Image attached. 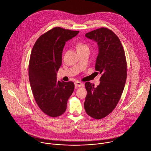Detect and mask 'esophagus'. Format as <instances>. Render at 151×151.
Segmentation results:
<instances>
[{
  "label": "esophagus",
  "mask_w": 151,
  "mask_h": 151,
  "mask_svg": "<svg viewBox=\"0 0 151 151\" xmlns=\"http://www.w3.org/2000/svg\"><path fill=\"white\" fill-rule=\"evenodd\" d=\"M74 85H75V86H76V88H77V87H81V86H82L83 85V84L82 83H81L80 82H78V81H77V82H76L74 83Z\"/></svg>",
  "instance_id": "obj_1"
}]
</instances>
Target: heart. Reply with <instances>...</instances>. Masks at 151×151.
<instances>
[{
    "instance_id": "1",
    "label": "heart",
    "mask_w": 151,
    "mask_h": 151,
    "mask_svg": "<svg viewBox=\"0 0 151 151\" xmlns=\"http://www.w3.org/2000/svg\"><path fill=\"white\" fill-rule=\"evenodd\" d=\"M88 48V46L85 43H78L77 45V50H80V49H83V48Z\"/></svg>"
}]
</instances>
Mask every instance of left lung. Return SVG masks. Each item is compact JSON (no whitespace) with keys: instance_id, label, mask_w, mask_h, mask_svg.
I'll return each instance as SVG.
<instances>
[{"instance_id":"8db88e82","label":"left lung","mask_w":151,"mask_h":151,"mask_svg":"<svg viewBox=\"0 0 151 151\" xmlns=\"http://www.w3.org/2000/svg\"><path fill=\"white\" fill-rule=\"evenodd\" d=\"M85 36L97 43L95 69L101 77L96 88L90 82L85 83L84 108L90 117L100 119L114 109L123 93L127 77L125 54L119 37L106 28L89 32Z\"/></svg>"}]
</instances>
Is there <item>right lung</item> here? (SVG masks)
<instances>
[{"mask_svg":"<svg viewBox=\"0 0 151 151\" xmlns=\"http://www.w3.org/2000/svg\"><path fill=\"white\" fill-rule=\"evenodd\" d=\"M79 31L55 27L42 35L32 49L29 63V79L37 105L46 115L55 117L63 114L73 94L72 82L57 81L62 55L67 41Z\"/></svg>","mask_w":151,"mask_h":151,"instance_id":"right-lung-1","label":"right lung"}]
</instances>
